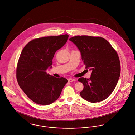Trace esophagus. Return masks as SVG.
Masks as SVG:
<instances>
[{"mask_svg": "<svg viewBox=\"0 0 135 135\" xmlns=\"http://www.w3.org/2000/svg\"><path fill=\"white\" fill-rule=\"evenodd\" d=\"M75 80L74 79H72V78H69L68 79V81L69 82H73V81H74Z\"/></svg>", "mask_w": 135, "mask_h": 135, "instance_id": "1", "label": "esophagus"}]
</instances>
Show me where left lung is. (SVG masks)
Instances as JSON below:
<instances>
[{"label": "left lung", "instance_id": "8db88e82", "mask_svg": "<svg viewBox=\"0 0 135 135\" xmlns=\"http://www.w3.org/2000/svg\"><path fill=\"white\" fill-rule=\"evenodd\" d=\"M79 49L86 68L92 70L90 79L80 78L84 89L80 95L91 103L107 98L116 87L120 74L117 51L100 37L76 36L69 39Z\"/></svg>", "mask_w": 135, "mask_h": 135}]
</instances>
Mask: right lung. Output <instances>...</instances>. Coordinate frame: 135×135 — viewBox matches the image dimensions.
<instances>
[{
  "instance_id": "obj_1",
  "label": "right lung",
  "mask_w": 135,
  "mask_h": 135,
  "mask_svg": "<svg viewBox=\"0 0 135 135\" xmlns=\"http://www.w3.org/2000/svg\"><path fill=\"white\" fill-rule=\"evenodd\" d=\"M67 34L33 39L23 48L16 69L18 83L34 103L48 105L59 98L68 80L48 74L56 51L67 41Z\"/></svg>"
}]
</instances>
